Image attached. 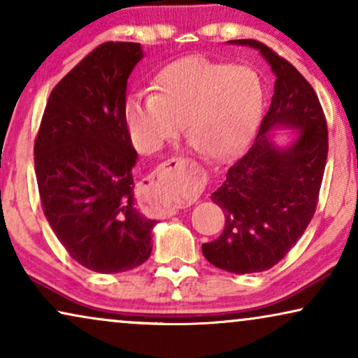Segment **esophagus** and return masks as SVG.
<instances>
[{
	"label": "esophagus",
	"mask_w": 358,
	"mask_h": 358,
	"mask_svg": "<svg viewBox=\"0 0 358 358\" xmlns=\"http://www.w3.org/2000/svg\"><path fill=\"white\" fill-rule=\"evenodd\" d=\"M185 161L180 159V158H173V159H168L166 163L159 164V168L155 171L153 176H151L150 179V187H153L155 190H166V189H173L174 187V182H173V173L176 171H179L182 168ZM158 212L159 213H174L178 212L179 208V202L178 200H169V202H161L158 200Z\"/></svg>",
	"instance_id": "obj_1"
}]
</instances>
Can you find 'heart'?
Returning <instances> with one entry per match:
<instances>
[{"label":"heart","instance_id":"heart-1","mask_svg":"<svg viewBox=\"0 0 358 358\" xmlns=\"http://www.w3.org/2000/svg\"><path fill=\"white\" fill-rule=\"evenodd\" d=\"M155 94L125 102V125L140 153H156L182 131L213 161L236 155L251 138L264 107V86L248 66L185 57L155 78Z\"/></svg>","mask_w":358,"mask_h":358}]
</instances>
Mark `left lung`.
<instances>
[{
    "label": "left lung",
    "mask_w": 358,
    "mask_h": 358,
    "mask_svg": "<svg viewBox=\"0 0 358 358\" xmlns=\"http://www.w3.org/2000/svg\"><path fill=\"white\" fill-rule=\"evenodd\" d=\"M275 83L261 129L246 153L227 171L212 200L223 208L224 228L202 244L205 259L231 273L267 271L295 246L315 215L327 159V125L315 90L292 63L252 38ZM277 129H290L287 144Z\"/></svg>",
    "instance_id": "obj_1"
}]
</instances>
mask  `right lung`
<instances>
[{
    "mask_svg": "<svg viewBox=\"0 0 358 358\" xmlns=\"http://www.w3.org/2000/svg\"><path fill=\"white\" fill-rule=\"evenodd\" d=\"M140 43L106 42L53 87L34 155L43 213L78 264L127 272L151 254L156 220L135 205L138 155L125 125L127 80Z\"/></svg>",
    "mask_w": 358,
    "mask_h": 358,
    "instance_id": "1",
    "label": "right lung"
}]
</instances>
